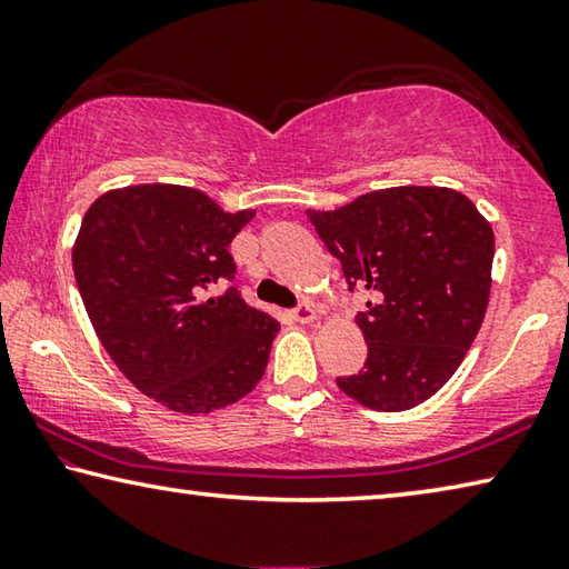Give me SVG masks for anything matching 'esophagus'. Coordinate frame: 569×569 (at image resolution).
I'll return each instance as SVG.
<instances>
[{
    "label": "esophagus",
    "mask_w": 569,
    "mask_h": 569,
    "mask_svg": "<svg viewBox=\"0 0 569 569\" xmlns=\"http://www.w3.org/2000/svg\"><path fill=\"white\" fill-rule=\"evenodd\" d=\"M291 319L299 321V325H311V321H317V311L309 303H301V307H296L291 311Z\"/></svg>",
    "instance_id": "obj_1"
}]
</instances>
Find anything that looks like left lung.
I'll list each match as a JSON object with an SVG mask.
<instances>
[{
	"label": "left lung",
	"instance_id": "left-lung-1",
	"mask_svg": "<svg viewBox=\"0 0 569 569\" xmlns=\"http://www.w3.org/2000/svg\"><path fill=\"white\" fill-rule=\"evenodd\" d=\"M307 214L350 288L370 291L355 319L366 368L337 386L372 411L423 403L455 376L486 319L493 227L447 186H393Z\"/></svg>",
	"mask_w": 569,
	"mask_h": 569
}]
</instances>
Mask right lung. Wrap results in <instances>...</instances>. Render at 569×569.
<instances>
[{
  "label": "right lung",
  "mask_w": 569,
  "mask_h": 569,
  "mask_svg": "<svg viewBox=\"0 0 569 569\" xmlns=\"http://www.w3.org/2000/svg\"><path fill=\"white\" fill-rule=\"evenodd\" d=\"M256 209L224 211L191 186L109 189L83 214L73 273L91 327L122 376L168 411L199 417L260 383L281 325L228 286L227 244Z\"/></svg>",
  "instance_id": "right-lung-1"
}]
</instances>
